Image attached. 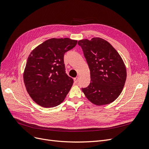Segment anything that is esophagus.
I'll use <instances>...</instances> for the list:
<instances>
[{"mask_svg": "<svg viewBox=\"0 0 149 149\" xmlns=\"http://www.w3.org/2000/svg\"><path fill=\"white\" fill-rule=\"evenodd\" d=\"M79 81V77H76L75 78H74V82L75 84H76L77 82Z\"/></svg>", "mask_w": 149, "mask_h": 149, "instance_id": "1", "label": "esophagus"}]
</instances>
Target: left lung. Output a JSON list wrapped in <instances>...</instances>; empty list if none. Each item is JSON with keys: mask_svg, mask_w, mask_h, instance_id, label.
I'll return each instance as SVG.
<instances>
[{"mask_svg": "<svg viewBox=\"0 0 149 149\" xmlns=\"http://www.w3.org/2000/svg\"><path fill=\"white\" fill-rule=\"evenodd\" d=\"M90 71L91 82L82 88L88 100L97 105L111 103L122 92L127 77L124 63L116 49L100 38L78 41Z\"/></svg>", "mask_w": 149, "mask_h": 149, "instance_id": "obj_1", "label": "left lung"}]
</instances>
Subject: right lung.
<instances>
[{
  "mask_svg": "<svg viewBox=\"0 0 149 149\" xmlns=\"http://www.w3.org/2000/svg\"><path fill=\"white\" fill-rule=\"evenodd\" d=\"M77 42L69 38L49 39L28 56L24 73L25 86L32 100L42 107L58 106L72 88L73 79L65 73L63 56Z\"/></svg>",
  "mask_w": 149,
  "mask_h": 149,
  "instance_id": "add662e5",
  "label": "right lung"
}]
</instances>
